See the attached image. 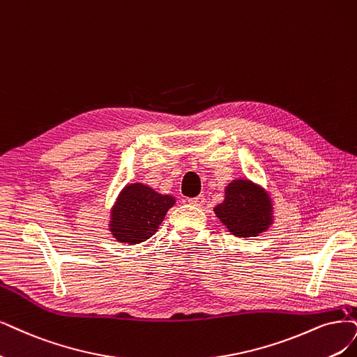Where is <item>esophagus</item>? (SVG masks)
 Returning a JSON list of instances; mask_svg holds the SVG:
<instances>
[{
	"instance_id": "34e87169",
	"label": "esophagus",
	"mask_w": 357,
	"mask_h": 357,
	"mask_svg": "<svg viewBox=\"0 0 357 357\" xmlns=\"http://www.w3.org/2000/svg\"><path fill=\"white\" fill-rule=\"evenodd\" d=\"M204 195H197V197H192V199H188V203L191 206H195V207H202L204 204Z\"/></svg>"
}]
</instances>
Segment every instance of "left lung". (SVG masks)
<instances>
[{"label": "left lung", "mask_w": 357, "mask_h": 357, "mask_svg": "<svg viewBox=\"0 0 357 357\" xmlns=\"http://www.w3.org/2000/svg\"><path fill=\"white\" fill-rule=\"evenodd\" d=\"M213 212L228 232L240 238L259 236L275 220L269 191L247 178H236L228 183L225 200Z\"/></svg>", "instance_id": "1"}]
</instances>
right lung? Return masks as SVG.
Wrapping results in <instances>:
<instances>
[{
  "label": "right lung",
  "instance_id": "1",
  "mask_svg": "<svg viewBox=\"0 0 357 357\" xmlns=\"http://www.w3.org/2000/svg\"><path fill=\"white\" fill-rule=\"evenodd\" d=\"M175 203L174 195L157 192L145 183H128L110 210L109 231L116 241L123 244L135 245L147 241Z\"/></svg>",
  "mask_w": 357,
  "mask_h": 357
}]
</instances>
